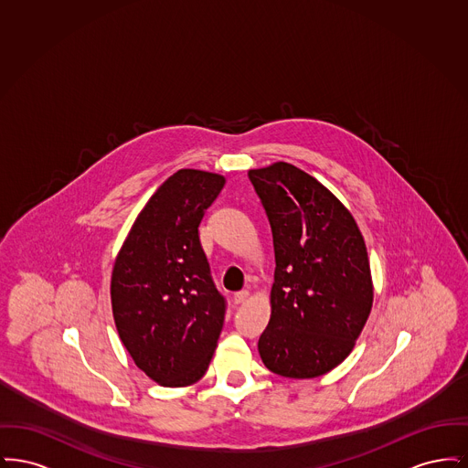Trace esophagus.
<instances>
[{"mask_svg": "<svg viewBox=\"0 0 468 468\" xmlns=\"http://www.w3.org/2000/svg\"><path fill=\"white\" fill-rule=\"evenodd\" d=\"M247 298H249V291H239V292L233 294L235 303H244V302H247Z\"/></svg>", "mask_w": 468, "mask_h": 468, "instance_id": "34e87169", "label": "esophagus"}]
</instances>
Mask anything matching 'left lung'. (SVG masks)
<instances>
[{"mask_svg":"<svg viewBox=\"0 0 468 468\" xmlns=\"http://www.w3.org/2000/svg\"><path fill=\"white\" fill-rule=\"evenodd\" d=\"M271 226L275 273L258 351L270 372L328 374L351 355L372 311L374 284L353 214L290 163L249 170Z\"/></svg>","mask_w":468,"mask_h":468,"instance_id":"8db88e82","label":"left lung"}]
</instances>
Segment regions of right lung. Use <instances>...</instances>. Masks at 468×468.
Returning a JSON list of instances; mask_svg holds the SVG:
<instances>
[{
  "instance_id": "add662e5",
  "label": "right lung",
  "mask_w": 468,
  "mask_h": 468,
  "mask_svg": "<svg viewBox=\"0 0 468 468\" xmlns=\"http://www.w3.org/2000/svg\"><path fill=\"white\" fill-rule=\"evenodd\" d=\"M226 184L182 168L136 216L112 268V314L134 365L166 388L198 382L221 335L226 302L216 290L198 226Z\"/></svg>"
}]
</instances>
